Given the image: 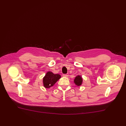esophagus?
Masks as SVG:
<instances>
[{"mask_svg": "<svg viewBox=\"0 0 126 126\" xmlns=\"http://www.w3.org/2000/svg\"><path fill=\"white\" fill-rule=\"evenodd\" d=\"M63 76L64 77H68V74H63Z\"/></svg>", "mask_w": 126, "mask_h": 126, "instance_id": "obj_1", "label": "esophagus"}]
</instances>
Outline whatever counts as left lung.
<instances>
[{"label":"left lung","instance_id":"left-lung-1","mask_svg":"<svg viewBox=\"0 0 126 126\" xmlns=\"http://www.w3.org/2000/svg\"><path fill=\"white\" fill-rule=\"evenodd\" d=\"M82 82H83L82 78L80 76H78L76 77L74 80L75 83L76 85H77L78 86L81 85V84L82 83Z\"/></svg>","mask_w":126,"mask_h":126}]
</instances>
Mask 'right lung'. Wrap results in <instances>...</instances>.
I'll list each match as a JSON object with an SVG mask.
<instances>
[{"label": "right lung", "mask_w": 126, "mask_h": 126, "mask_svg": "<svg viewBox=\"0 0 126 126\" xmlns=\"http://www.w3.org/2000/svg\"><path fill=\"white\" fill-rule=\"evenodd\" d=\"M61 76L59 74H54L51 72H48L43 79L44 86L48 88L53 86L57 81L60 79Z\"/></svg>", "instance_id": "add662e5"}]
</instances>
